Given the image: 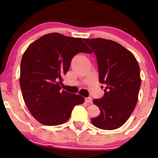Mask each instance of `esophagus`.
Listing matches in <instances>:
<instances>
[{
    "mask_svg": "<svg viewBox=\"0 0 158 158\" xmlns=\"http://www.w3.org/2000/svg\"><path fill=\"white\" fill-rule=\"evenodd\" d=\"M85 102H87V103H92V102H93L92 98H90V97L85 98Z\"/></svg>",
    "mask_w": 158,
    "mask_h": 158,
    "instance_id": "esophagus-1",
    "label": "esophagus"
}]
</instances>
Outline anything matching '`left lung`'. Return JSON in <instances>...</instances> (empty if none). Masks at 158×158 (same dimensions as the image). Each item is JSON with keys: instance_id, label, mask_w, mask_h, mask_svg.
Returning <instances> with one entry per match:
<instances>
[{"instance_id": "left-lung-1", "label": "left lung", "mask_w": 158, "mask_h": 158, "mask_svg": "<svg viewBox=\"0 0 158 158\" xmlns=\"http://www.w3.org/2000/svg\"><path fill=\"white\" fill-rule=\"evenodd\" d=\"M84 40L97 58L99 81L106 84L103 97L93 100L100 113L91 122L100 129H117L127 121L137 105L139 66L135 56L116 42L103 38Z\"/></svg>"}]
</instances>
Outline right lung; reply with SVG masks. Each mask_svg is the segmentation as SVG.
<instances>
[{"instance_id": "1", "label": "right lung", "mask_w": 158, "mask_h": 158, "mask_svg": "<svg viewBox=\"0 0 158 158\" xmlns=\"http://www.w3.org/2000/svg\"><path fill=\"white\" fill-rule=\"evenodd\" d=\"M91 53L81 38L58 33L40 37L26 50L20 66V87L31 114L40 123L58 125L84 102L79 95L62 90L63 76L78 53Z\"/></svg>"}]
</instances>
